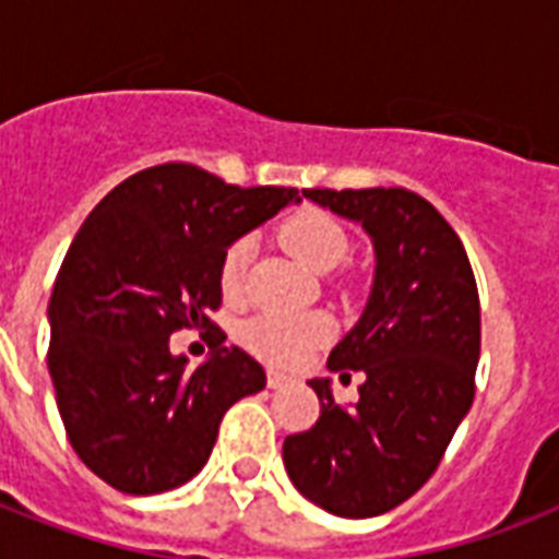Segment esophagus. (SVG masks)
<instances>
[{
    "label": "esophagus",
    "mask_w": 559,
    "mask_h": 559,
    "mask_svg": "<svg viewBox=\"0 0 559 559\" xmlns=\"http://www.w3.org/2000/svg\"><path fill=\"white\" fill-rule=\"evenodd\" d=\"M266 382H270V389H281V385H287L289 377L284 371H275V368H270V371H266Z\"/></svg>",
    "instance_id": "obj_1"
}]
</instances>
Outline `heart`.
Returning <instances> with one entry per match:
<instances>
[{"instance_id":"b5f03b06","label":"heart","mask_w":559,"mask_h":559,"mask_svg":"<svg viewBox=\"0 0 559 559\" xmlns=\"http://www.w3.org/2000/svg\"><path fill=\"white\" fill-rule=\"evenodd\" d=\"M281 243L310 270L328 272L348 254V231L328 211L301 209L278 226ZM249 240H235L219 263V287L228 298H237L246 287L249 270ZM331 336V319L322 313H266L246 324L240 340L254 357L272 366H296L316 345Z\"/></svg>"}]
</instances>
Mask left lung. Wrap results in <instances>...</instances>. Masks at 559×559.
Here are the masks:
<instances>
[{"label":"left lung","mask_w":559,"mask_h":559,"mask_svg":"<svg viewBox=\"0 0 559 559\" xmlns=\"http://www.w3.org/2000/svg\"><path fill=\"white\" fill-rule=\"evenodd\" d=\"M301 193L362 223L377 270L366 313L328 357L333 371L366 373L357 406H340L331 380H310L322 415L307 432L287 435L284 467L313 504L368 520L429 481L473 406L481 350L476 275L455 228L420 193Z\"/></svg>","instance_id":"1"}]
</instances>
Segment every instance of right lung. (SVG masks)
<instances>
[{
	"instance_id": "right-lung-1",
	"label": "right lung",
	"mask_w": 559,
	"mask_h": 559,
	"mask_svg": "<svg viewBox=\"0 0 559 559\" xmlns=\"http://www.w3.org/2000/svg\"><path fill=\"white\" fill-rule=\"evenodd\" d=\"M296 193L168 162L124 179L83 219L48 301L46 362L78 459L109 487L153 496L191 481L223 415L266 385L261 362L223 348L209 316L228 246ZM177 330H205L215 354L188 369L169 354Z\"/></svg>"
}]
</instances>
